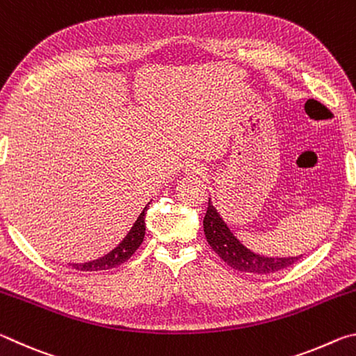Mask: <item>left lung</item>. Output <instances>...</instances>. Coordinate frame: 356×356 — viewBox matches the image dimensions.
I'll return each instance as SVG.
<instances>
[{
    "label": "left lung",
    "instance_id": "1",
    "mask_svg": "<svg viewBox=\"0 0 356 356\" xmlns=\"http://www.w3.org/2000/svg\"><path fill=\"white\" fill-rule=\"evenodd\" d=\"M204 234L212 250L225 261L229 267L238 270V272L254 273V275H267L278 272V270L291 267L300 259L297 257H268L262 254H256L246 248L237 240V237L226 226L220 213L212 206L209 200L207 213L204 216Z\"/></svg>",
    "mask_w": 356,
    "mask_h": 356
}]
</instances>
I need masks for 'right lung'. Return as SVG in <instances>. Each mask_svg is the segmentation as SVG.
<instances>
[{
    "mask_svg": "<svg viewBox=\"0 0 356 356\" xmlns=\"http://www.w3.org/2000/svg\"><path fill=\"white\" fill-rule=\"evenodd\" d=\"M146 210L147 207H144L141 215L138 216V220L135 221V225L131 226L130 232L113 251H110L108 254L102 256L99 259H95V261L84 262V264H74L72 267L76 270H81V272H99V270L114 268L118 267V265L124 264L125 261H129V259L135 254V251L140 248V245L144 240V234H146V222H144V218H146Z\"/></svg>",
    "mask_w": 356,
    "mask_h": 356,
    "instance_id": "1",
    "label": "right lung"
}]
</instances>
